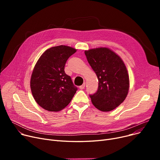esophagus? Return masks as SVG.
I'll list each match as a JSON object with an SVG mask.
<instances>
[{
	"label": "esophagus",
	"mask_w": 160,
	"mask_h": 160,
	"mask_svg": "<svg viewBox=\"0 0 160 160\" xmlns=\"http://www.w3.org/2000/svg\"><path fill=\"white\" fill-rule=\"evenodd\" d=\"M85 86H86V82H84L82 86H80L79 87V88H80V89H83L85 88Z\"/></svg>",
	"instance_id": "esophagus-1"
}]
</instances>
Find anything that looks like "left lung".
Returning a JSON list of instances; mask_svg holds the SVG:
<instances>
[{
	"label": "left lung",
	"instance_id": "8db88e82",
	"mask_svg": "<svg viewBox=\"0 0 160 160\" xmlns=\"http://www.w3.org/2000/svg\"><path fill=\"white\" fill-rule=\"evenodd\" d=\"M88 63L98 80L91 102L98 110L110 112L123 102L130 88L129 75L121 58L107 47L85 50Z\"/></svg>",
	"mask_w": 160,
	"mask_h": 160
}]
</instances>
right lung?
<instances>
[{
  "label": "right lung",
  "mask_w": 160,
  "mask_h": 160,
  "mask_svg": "<svg viewBox=\"0 0 160 160\" xmlns=\"http://www.w3.org/2000/svg\"><path fill=\"white\" fill-rule=\"evenodd\" d=\"M77 49L66 45L53 47L41 54L33 69L30 88L33 98L49 112H59L68 105L77 88L64 68Z\"/></svg>",
  "instance_id": "right-lung-1"
}]
</instances>
